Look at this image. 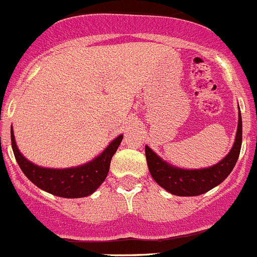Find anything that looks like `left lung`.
<instances>
[{
  "instance_id": "1",
  "label": "left lung",
  "mask_w": 257,
  "mask_h": 257,
  "mask_svg": "<svg viewBox=\"0 0 257 257\" xmlns=\"http://www.w3.org/2000/svg\"><path fill=\"white\" fill-rule=\"evenodd\" d=\"M239 108V107H238ZM242 145V117L238 112L235 140L229 154L215 165L202 169H183L172 165L155 154L149 146L145 147L150 174L157 184L175 196H198L225 180L238 160Z\"/></svg>"
}]
</instances>
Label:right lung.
<instances>
[{
	"mask_svg": "<svg viewBox=\"0 0 257 257\" xmlns=\"http://www.w3.org/2000/svg\"><path fill=\"white\" fill-rule=\"evenodd\" d=\"M121 140L123 134L117 136L108 143L107 147L93 160L83 165L65 169L43 168L28 160L19 151L11 128V146L14 155L25 177L38 188L64 198L87 197L103 183V180L107 177L112 156L116 152Z\"/></svg>",
	"mask_w": 257,
	"mask_h": 257,
	"instance_id": "obj_1",
	"label": "right lung"
}]
</instances>
